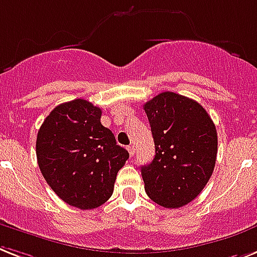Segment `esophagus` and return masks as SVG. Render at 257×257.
I'll return each mask as SVG.
<instances>
[{
    "mask_svg": "<svg viewBox=\"0 0 257 257\" xmlns=\"http://www.w3.org/2000/svg\"><path fill=\"white\" fill-rule=\"evenodd\" d=\"M127 150H128V154H130V157H133L135 154V149H134V146L130 145V146H127Z\"/></svg>",
    "mask_w": 257,
    "mask_h": 257,
    "instance_id": "1",
    "label": "esophagus"
}]
</instances>
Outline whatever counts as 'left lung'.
<instances>
[{
  "instance_id": "1",
  "label": "left lung",
  "mask_w": 257,
  "mask_h": 257,
  "mask_svg": "<svg viewBox=\"0 0 257 257\" xmlns=\"http://www.w3.org/2000/svg\"><path fill=\"white\" fill-rule=\"evenodd\" d=\"M155 157L142 166L146 194L166 208L192 202L208 183L217 154L216 127L196 100L171 91L143 104Z\"/></svg>"
}]
</instances>
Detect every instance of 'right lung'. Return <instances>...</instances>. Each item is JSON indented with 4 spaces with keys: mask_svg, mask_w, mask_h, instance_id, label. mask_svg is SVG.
<instances>
[{
    "mask_svg": "<svg viewBox=\"0 0 257 257\" xmlns=\"http://www.w3.org/2000/svg\"><path fill=\"white\" fill-rule=\"evenodd\" d=\"M100 115L102 110L89 100H70L46 116L37 135V161L45 180L63 202L81 210L107 202L128 159Z\"/></svg>",
    "mask_w": 257,
    "mask_h": 257,
    "instance_id": "right-lung-1",
    "label": "right lung"
}]
</instances>
